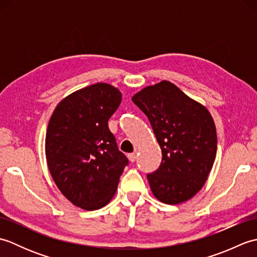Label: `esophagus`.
I'll return each instance as SVG.
<instances>
[{
    "label": "esophagus",
    "mask_w": 257,
    "mask_h": 257,
    "mask_svg": "<svg viewBox=\"0 0 257 257\" xmlns=\"http://www.w3.org/2000/svg\"><path fill=\"white\" fill-rule=\"evenodd\" d=\"M128 159H129L130 162H135L136 159H137V152H133V154H129Z\"/></svg>",
    "instance_id": "1"
}]
</instances>
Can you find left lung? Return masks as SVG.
Instances as JSON below:
<instances>
[{
	"mask_svg": "<svg viewBox=\"0 0 257 257\" xmlns=\"http://www.w3.org/2000/svg\"><path fill=\"white\" fill-rule=\"evenodd\" d=\"M133 101L148 117L162 152L160 167L147 176L152 193L166 204L192 199L203 188L216 156L211 113L168 80L145 87Z\"/></svg>",
	"mask_w": 257,
	"mask_h": 257,
	"instance_id": "obj_1",
	"label": "left lung"
}]
</instances>
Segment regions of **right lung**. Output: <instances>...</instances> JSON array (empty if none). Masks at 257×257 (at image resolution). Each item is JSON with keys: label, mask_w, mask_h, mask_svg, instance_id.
<instances>
[{"label": "right lung", "mask_w": 257, "mask_h": 257, "mask_svg": "<svg viewBox=\"0 0 257 257\" xmlns=\"http://www.w3.org/2000/svg\"><path fill=\"white\" fill-rule=\"evenodd\" d=\"M120 102L118 88L97 83L65 97L48 122V170L65 198L80 209L94 211L107 205L128 165L108 128Z\"/></svg>", "instance_id": "right-lung-1"}]
</instances>
